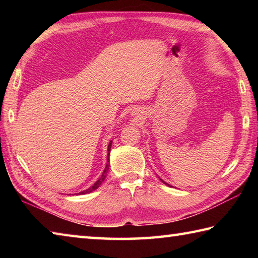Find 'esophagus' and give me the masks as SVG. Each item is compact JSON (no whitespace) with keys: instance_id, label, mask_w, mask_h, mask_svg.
I'll return each instance as SVG.
<instances>
[{"instance_id":"esophagus-1","label":"esophagus","mask_w":258,"mask_h":258,"mask_svg":"<svg viewBox=\"0 0 258 258\" xmlns=\"http://www.w3.org/2000/svg\"><path fill=\"white\" fill-rule=\"evenodd\" d=\"M134 113V115H136V114H138V113H136V112H133Z\"/></svg>"}]
</instances>
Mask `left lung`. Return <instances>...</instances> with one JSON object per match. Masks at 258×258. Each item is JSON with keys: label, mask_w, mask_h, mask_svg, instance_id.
Returning <instances> with one entry per match:
<instances>
[{"label": "left lung", "mask_w": 258, "mask_h": 258, "mask_svg": "<svg viewBox=\"0 0 258 258\" xmlns=\"http://www.w3.org/2000/svg\"><path fill=\"white\" fill-rule=\"evenodd\" d=\"M161 180H162V179H161ZM162 182H163V183H164V184H166V183H165V182H164V180H162ZM166 185H168V184H166ZM168 186H169V185H168Z\"/></svg>", "instance_id": "8db88e82"}]
</instances>
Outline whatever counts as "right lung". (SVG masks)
<instances>
[{
  "label": "right lung",
  "instance_id": "add662e5",
  "mask_svg": "<svg viewBox=\"0 0 258 258\" xmlns=\"http://www.w3.org/2000/svg\"><path fill=\"white\" fill-rule=\"evenodd\" d=\"M111 146H112V141L109 142L108 147H107V164H106V166H105V169H104V172H103V174H102V176L96 180V182L94 183V185H92L91 187H89V188L85 189V190H83V191H80V193H78L76 195H83V194L91 193V191L95 190L96 188L100 187V185L104 182V179H105V177H106V174H107V171H108V167H109V153H111Z\"/></svg>",
  "mask_w": 258,
  "mask_h": 258
}]
</instances>
